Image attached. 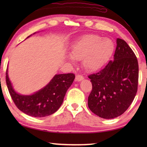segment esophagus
<instances>
[{
  "label": "esophagus",
  "instance_id": "esophagus-1",
  "mask_svg": "<svg viewBox=\"0 0 147 147\" xmlns=\"http://www.w3.org/2000/svg\"><path fill=\"white\" fill-rule=\"evenodd\" d=\"M84 79V76L82 75H81V74H77V75H76V77H75V80L76 81H81L82 80Z\"/></svg>",
  "mask_w": 147,
  "mask_h": 147
}]
</instances>
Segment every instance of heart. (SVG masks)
I'll list each match as a JSON object with an SVG mask.
<instances>
[{"instance_id":"1","label":"heart","mask_w":147,"mask_h":147,"mask_svg":"<svg viewBox=\"0 0 147 147\" xmlns=\"http://www.w3.org/2000/svg\"><path fill=\"white\" fill-rule=\"evenodd\" d=\"M114 43L110 39L96 34L83 36L71 47L69 60L80 61L88 71H95L102 67L112 55Z\"/></svg>"}]
</instances>
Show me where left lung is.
I'll use <instances>...</instances> for the list:
<instances>
[{"label": "left lung", "instance_id": "1", "mask_svg": "<svg viewBox=\"0 0 147 147\" xmlns=\"http://www.w3.org/2000/svg\"><path fill=\"white\" fill-rule=\"evenodd\" d=\"M88 78L92 84L88 96L90 110L103 119L120 116L138 91L139 65L136 54L125 41L118 38L113 60Z\"/></svg>", "mask_w": 147, "mask_h": 147}]
</instances>
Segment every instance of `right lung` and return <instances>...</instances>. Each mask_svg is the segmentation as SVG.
Listing matches in <instances>:
<instances>
[{"label": "right lung", "instance_id": "obj_1", "mask_svg": "<svg viewBox=\"0 0 147 147\" xmlns=\"http://www.w3.org/2000/svg\"><path fill=\"white\" fill-rule=\"evenodd\" d=\"M74 78L73 73L56 74L41 90L32 95H22L13 89L8 78V69L6 73L7 87L13 102L21 111L34 117H44L55 113L63 103L66 92Z\"/></svg>", "mask_w": 147, "mask_h": 147}]
</instances>
